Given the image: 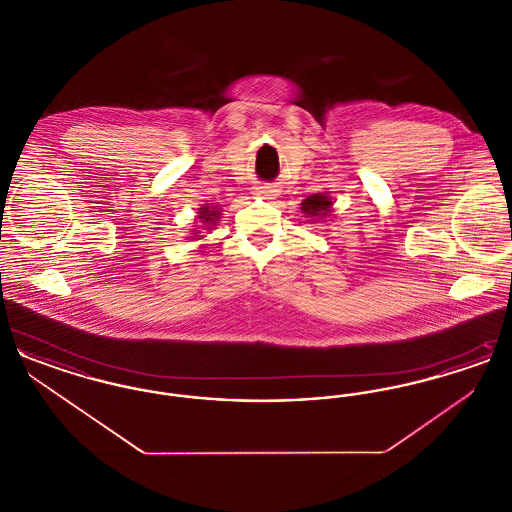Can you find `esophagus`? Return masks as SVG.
<instances>
[{"label": "esophagus", "mask_w": 512, "mask_h": 512, "mask_svg": "<svg viewBox=\"0 0 512 512\" xmlns=\"http://www.w3.org/2000/svg\"><path fill=\"white\" fill-rule=\"evenodd\" d=\"M274 190H270V186H259V188H255V194L261 195V197H268V195H272Z\"/></svg>", "instance_id": "esophagus-1"}]
</instances>
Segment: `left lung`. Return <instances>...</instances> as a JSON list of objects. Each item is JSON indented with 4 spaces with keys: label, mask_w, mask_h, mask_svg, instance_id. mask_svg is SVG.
Returning <instances> with one entry per match:
<instances>
[{
    "label": "left lung",
    "mask_w": 512,
    "mask_h": 512,
    "mask_svg": "<svg viewBox=\"0 0 512 512\" xmlns=\"http://www.w3.org/2000/svg\"><path fill=\"white\" fill-rule=\"evenodd\" d=\"M332 209V199L326 194L309 195L303 203H301V211L315 219V217H326Z\"/></svg>",
    "instance_id": "obj_1"
}]
</instances>
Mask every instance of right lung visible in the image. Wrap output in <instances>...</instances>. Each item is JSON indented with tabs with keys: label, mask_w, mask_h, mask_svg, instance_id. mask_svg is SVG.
<instances>
[{
	"label": "right lung",
	"mask_w": 512,
	"mask_h": 512,
	"mask_svg": "<svg viewBox=\"0 0 512 512\" xmlns=\"http://www.w3.org/2000/svg\"><path fill=\"white\" fill-rule=\"evenodd\" d=\"M220 209L219 207H215V205H203L201 209H199V220L203 222V228L205 230H211V226H215V222L219 220ZM201 228V230H203ZM195 238L201 234L199 230H194Z\"/></svg>",
	"instance_id": "1"
}]
</instances>
